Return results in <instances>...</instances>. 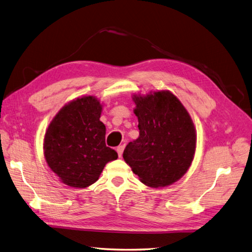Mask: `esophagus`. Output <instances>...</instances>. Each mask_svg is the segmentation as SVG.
Instances as JSON below:
<instances>
[{"label":"esophagus","instance_id":"obj_1","mask_svg":"<svg viewBox=\"0 0 252 252\" xmlns=\"http://www.w3.org/2000/svg\"><path fill=\"white\" fill-rule=\"evenodd\" d=\"M124 148H125V146H124V145H121V146H119V147L117 148V151H118V155H119V157H120V158L122 157V155H123V151H124Z\"/></svg>","mask_w":252,"mask_h":252}]
</instances>
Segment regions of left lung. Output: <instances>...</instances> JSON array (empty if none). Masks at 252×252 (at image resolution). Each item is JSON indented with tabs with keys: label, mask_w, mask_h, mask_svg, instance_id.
<instances>
[{
	"label": "left lung",
	"mask_w": 252,
	"mask_h": 252,
	"mask_svg": "<svg viewBox=\"0 0 252 252\" xmlns=\"http://www.w3.org/2000/svg\"><path fill=\"white\" fill-rule=\"evenodd\" d=\"M140 136L129 142L123 158L149 187L173 184L186 173L195 152V129L189 113L170 91L134 95Z\"/></svg>",
	"instance_id": "left-lung-1"
}]
</instances>
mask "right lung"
<instances>
[{"mask_svg":"<svg viewBox=\"0 0 252 252\" xmlns=\"http://www.w3.org/2000/svg\"><path fill=\"white\" fill-rule=\"evenodd\" d=\"M101 112L102 105L94 96L79 97L58 112L45 133L46 162L68 186H90L105 165L118 158L117 151L106 146Z\"/></svg>","mask_w":252,"mask_h":252,"instance_id":"add662e5","label":"right lung"}]
</instances>
